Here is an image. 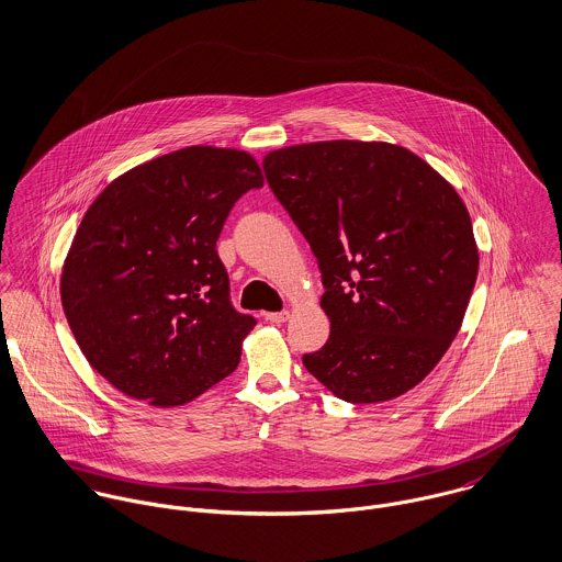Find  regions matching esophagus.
<instances>
[{
  "label": "esophagus",
  "instance_id": "1",
  "mask_svg": "<svg viewBox=\"0 0 562 562\" xmlns=\"http://www.w3.org/2000/svg\"><path fill=\"white\" fill-rule=\"evenodd\" d=\"M290 318V312H272V314H266V321L272 322V324H281Z\"/></svg>",
  "mask_w": 562,
  "mask_h": 562
}]
</instances>
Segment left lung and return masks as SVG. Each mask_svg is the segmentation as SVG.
<instances>
[{
	"mask_svg": "<svg viewBox=\"0 0 562 562\" xmlns=\"http://www.w3.org/2000/svg\"><path fill=\"white\" fill-rule=\"evenodd\" d=\"M263 170L322 272L330 335L303 355L310 374L352 404L413 390L457 337L479 277L457 190L390 143L285 147Z\"/></svg>",
	"mask_w": 562,
	"mask_h": 562,
	"instance_id": "8db88e82",
	"label": "left lung"
}]
</instances>
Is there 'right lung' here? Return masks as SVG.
Instances as JSON below:
<instances>
[{"instance_id":"1","label":"right lung","mask_w":562,"mask_h":562,"mask_svg":"<svg viewBox=\"0 0 562 562\" xmlns=\"http://www.w3.org/2000/svg\"><path fill=\"white\" fill-rule=\"evenodd\" d=\"M261 186L248 154L186 147L127 170L88 207L60 296L83 357L119 392L177 406L238 368L257 321L232 305L216 240Z\"/></svg>"}]
</instances>
